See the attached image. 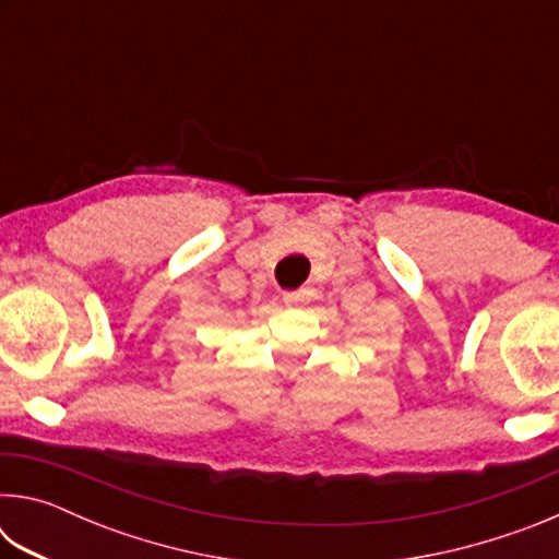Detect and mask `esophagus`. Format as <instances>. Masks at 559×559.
<instances>
[{"label": "esophagus", "mask_w": 559, "mask_h": 559, "mask_svg": "<svg viewBox=\"0 0 559 559\" xmlns=\"http://www.w3.org/2000/svg\"><path fill=\"white\" fill-rule=\"evenodd\" d=\"M310 296H313V290H308V288L288 290V293H283V302H286L288 308H296V306H300L302 300H308Z\"/></svg>", "instance_id": "obj_1"}]
</instances>
